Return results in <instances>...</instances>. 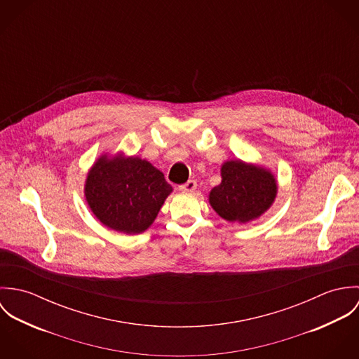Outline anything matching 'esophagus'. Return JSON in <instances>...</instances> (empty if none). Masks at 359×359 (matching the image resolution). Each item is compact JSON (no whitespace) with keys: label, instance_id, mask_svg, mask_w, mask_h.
I'll use <instances>...</instances> for the list:
<instances>
[{"label":"esophagus","instance_id":"esophagus-1","mask_svg":"<svg viewBox=\"0 0 359 359\" xmlns=\"http://www.w3.org/2000/svg\"><path fill=\"white\" fill-rule=\"evenodd\" d=\"M196 187H198L196 181L195 180H189L188 182L180 185V191H182V192H194L196 189Z\"/></svg>","mask_w":359,"mask_h":359}]
</instances>
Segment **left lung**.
I'll use <instances>...</instances> for the list:
<instances>
[{"mask_svg": "<svg viewBox=\"0 0 359 359\" xmlns=\"http://www.w3.org/2000/svg\"><path fill=\"white\" fill-rule=\"evenodd\" d=\"M221 184L214 187L208 202L229 222L246 224L264 214L276 198L273 174L256 164L228 160L221 165Z\"/></svg>", "mask_w": 359, "mask_h": 359, "instance_id": "8db88e82", "label": "left lung"}]
</instances>
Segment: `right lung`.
<instances>
[{
  "label": "right lung",
  "instance_id": "right-lung-1",
  "mask_svg": "<svg viewBox=\"0 0 359 359\" xmlns=\"http://www.w3.org/2000/svg\"><path fill=\"white\" fill-rule=\"evenodd\" d=\"M172 192L164 174L149 161L102 154L88 171L84 195L104 226L127 235L142 233Z\"/></svg>",
  "mask_w": 359,
  "mask_h": 359
}]
</instances>
